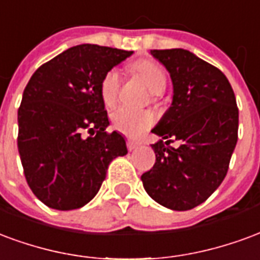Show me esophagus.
Masks as SVG:
<instances>
[{
    "instance_id": "34e87169",
    "label": "esophagus",
    "mask_w": 260,
    "mask_h": 260,
    "mask_svg": "<svg viewBox=\"0 0 260 260\" xmlns=\"http://www.w3.org/2000/svg\"><path fill=\"white\" fill-rule=\"evenodd\" d=\"M126 144H127L128 151H133V149H136L138 145H140V144H138L137 141H134V140H127V141H126Z\"/></svg>"
}]
</instances>
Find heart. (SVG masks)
I'll use <instances>...</instances> for the list:
<instances>
[{
	"mask_svg": "<svg viewBox=\"0 0 260 260\" xmlns=\"http://www.w3.org/2000/svg\"><path fill=\"white\" fill-rule=\"evenodd\" d=\"M133 69L141 80L147 84L151 92L160 94L166 88V72L165 68L158 62L151 59L140 60L133 65ZM122 76L119 70L112 69L104 76L101 81V98L107 107L115 105L120 91ZM112 126L117 132L123 133L130 137H137L149 128L155 122L153 112L148 109H132L127 107H119L111 113Z\"/></svg>",
	"mask_w": 260,
	"mask_h": 260,
	"instance_id": "obj_1",
	"label": "heart"
}]
</instances>
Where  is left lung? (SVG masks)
<instances>
[{"instance_id": "8db88e82", "label": "left lung", "mask_w": 260, "mask_h": 260, "mask_svg": "<svg viewBox=\"0 0 260 260\" xmlns=\"http://www.w3.org/2000/svg\"><path fill=\"white\" fill-rule=\"evenodd\" d=\"M173 81V101L152 133L153 168L141 176L153 201L173 210L205 202L224 180L238 138V108L220 69L190 51L151 50ZM174 139L180 145H170Z\"/></svg>"}]
</instances>
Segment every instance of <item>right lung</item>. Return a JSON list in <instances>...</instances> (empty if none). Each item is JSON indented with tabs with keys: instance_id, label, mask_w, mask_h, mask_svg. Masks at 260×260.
<instances>
[{
	"instance_id": "right-lung-1",
	"label": "right lung",
	"mask_w": 260,
	"mask_h": 260,
	"mask_svg": "<svg viewBox=\"0 0 260 260\" xmlns=\"http://www.w3.org/2000/svg\"><path fill=\"white\" fill-rule=\"evenodd\" d=\"M132 54L76 45L30 77L18 111V149L30 190L48 208L72 210L88 204L109 164L127 153L124 138L105 130L109 120L101 81Z\"/></svg>"
}]
</instances>
